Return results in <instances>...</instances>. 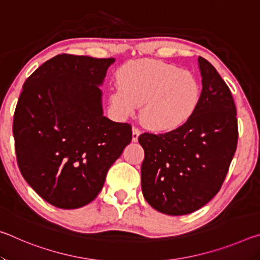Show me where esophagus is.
Instances as JSON below:
<instances>
[{"label": "esophagus", "instance_id": "34e87169", "mask_svg": "<svg viewBox=\"0 0 260 260\" xmlns=\"http://www.w3.org/2000/svg\"><path fill=\"white\" fill-rule=\"evenodd\" d=\"M132 133H133V135H132V140H133V142H138V139L140 136V129L138 128V127H133V129H132Z\"/></svg>", "mask_w": 260, "mask_h": 260}]
</instances>
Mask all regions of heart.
Returning a JSON list of instances; mask_svg holds the SVG:
<instances>
[{
	"label": "heart",
	"mask_w": 260,
	"mask_h": 260,
	"mask_svg": "<svg viewBox=\"0 0 260 260\" xmlns=\"http://www.w3.org/2000/svg\"><path fill=\"white\" fill-rule=\"evenodd\" d=\"M200 99L201 86L192 73L155 59L126 64L110 94V102L121 117L133 116L143 104V124L159 132L182 126L195 112Z\"/></svg>",
	"instance_id": "1"
}]
</instances>
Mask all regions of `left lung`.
Returning a JSON list of instances; mask_svg holds the SVG:
<instances>
[{
    "label": "left lung",
    "instance_id": "1",
    "mask_svg": "<svg viewBox=\"0 0 260 260\" xmlns=\"http://www.w3.org/2000/svg\"><path fill=\"white\" fill-rule=\"evenodd\" d=\"M202 93L192 116L165 134L143 133L141 186L153 209L183 215L217 195L237 146L236 108L230 88L210 61L199 57Z\"/></svg>",
    "mask_w": 260,
    "mask_h": 260
}]
</instances>
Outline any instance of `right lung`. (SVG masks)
Returning <instances> with one entry per match:
<instances>
[{
    "label": "right lung",
    "mask_w": 260,
    "mask_h": 260,
    "mask_svg": "<svg viewBox=\"0 0 260 260\" xmlns=\"http://www.w3.org/2000/svg\"><path fill=\"white\" fill-rule=\"evenodd\" d=\"M113 61L57 55L23 86L14 117L17 161L26 182L56 208L90 203L132 141L129 124L103 116L100 86Z\"/></svg>",
    "instance_id": "obj_1"
}]
</instances>
